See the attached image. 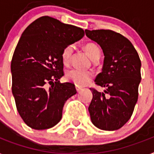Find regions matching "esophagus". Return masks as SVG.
<instances>
[{"mask_svg": "<svg viewBox=\"0 0 154 154\" xmlns=\"http://www.w3.org/2000/svg\"><path fill=\"white\" fill-rule=\"evenodd\" d=\"M81 89H82V88H81V87H79V86L76 85V90H77V92H80V91H81Z\"/></svg>", "mask_w": 154, "mask_h": 154, "instance_id": "1", "label": "esophagus"}]
</instances>
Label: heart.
Here are the masks:
<instances>
[{
  "label": "heart",
  "mask_w": 154,
  "mask_h": 154,
  "mask_svg": "<svg viewBox=\"0 0 154 154\" xmlns=\"http://www.w3.org/2000/svg\"><path fill=\"white\" fill-rule=\"evenodd\" d=\"M85 51L92 60L94 59L97 56H100V49L94 43H87L85 46ZM73 51V45L72 44L66 46L63 49L62 53V58L63 62L67 63L69 61ZM66 77L69 81L73 82L76 85L84 86L89 83L91 80L92 79L93 75H92V72H89V71H84L77 69H71L66 72Z\"/></svg>",
  "instance_id": "1"
}]
</instances>
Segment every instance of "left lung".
I'll return each instance as SVG.
<instances>
[{
    "instance_id": "obj_1",
    "label": "left lung",
    "mask_w": 154,
    "mask_h": 154,
    "mask_svg": "<svg viewBox=\"0 0 154 154\" xmlns=\"http://www.w3.org/2000/svg\"><path fill=\"white\" fill-rule=\"evenodd\" d=\"M85 34L100 46L104 55L102 72L95 82L106 89L100 92L90 88V118L99 129L116 131L131 119L138 101L141 60L132 43L121 34L111 30H85Z\"/></svg>"
}]
</instances>
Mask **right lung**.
<instances>
[{
	"instance_id": "1",
	"label": "right lung",
	"mask_w": 154,
	"mask_h": 154,
	"mask_svg": "<svg viewBox=\"0 0 154 154\" xmlns=\"http://www.w3.org/2000/svg\"><path fill=\"white\" fill-rule=\"evenodd\" d=\"M84 35L81 27L50 16L35 20L21 35L11 62L12 91L20 116L32 129L55 126L66 100L77 93L73 84L59 82L62 53Z\"/></svg>"
}]
</instances>
